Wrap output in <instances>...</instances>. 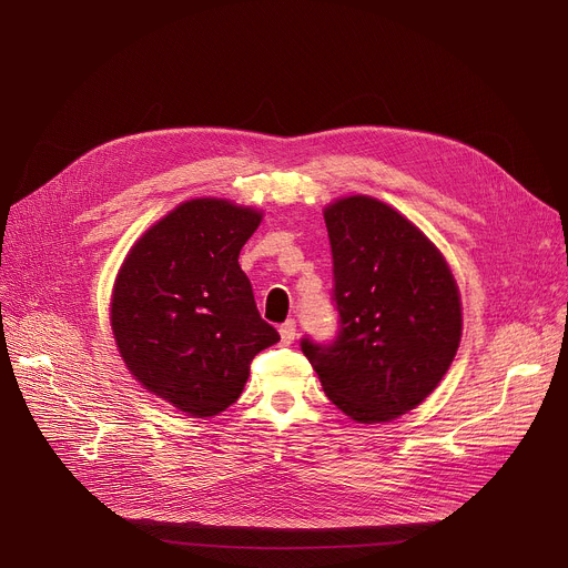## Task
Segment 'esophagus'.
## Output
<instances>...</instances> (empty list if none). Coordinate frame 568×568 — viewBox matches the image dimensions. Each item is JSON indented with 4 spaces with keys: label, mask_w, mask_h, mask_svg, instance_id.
Segmentation results:
<instances>
[{
    "label": "esophagus",
    "mask_w": 568,
    "mask_h": 568,
    "mask_svg": "<svg viewBox=\"0 0 568 568\" xmlns=\"http://www.w3.org/2000/svg\"><path fill=\"white\" fill-rule=\"evenodd\" d=\"M278 332H281V343H283V345H292L294 338H296V322H294V320L283 322Z\"/></svg>",
    "instance_id": "34e87169"
}]
</instances>
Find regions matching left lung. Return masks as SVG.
<instances>
[{"instance_id":"obj_1","label":"left lung","mask_w":568,"mask_h":568,"mask_svg":"<svg viewBox=\"0 0 568 568\" xmlns=\"http://www.w3.org/2000/svg\"><path fill=\"white\" fill-rule=\"evenodd\" d=\"M338 336L302 338L322 389L352 422L382 424L428 398L460 345V294L430 239L394 206L349 195L324 209Z\"/></svg>"}]
</instances>
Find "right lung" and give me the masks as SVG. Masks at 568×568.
<instances>
[{
  "label": "right lung",
  "instance_id": "right-lung-1",
  "mask_svg": "<svg viewBox=\"0 0 568 568\" xmlns=\"http://www.w3.org/2000/svg\"><path fill=\"white\" fill-rule=\"evenodd\" d=\"M260 221L251 206L189 200L138 239L114 281L110 322L126 368L197 419L227 409L253 356L281 341L239 266Z\"/></svg>",
  "mask_w": 568,
  "mask_h": 568
}]
</instances>
